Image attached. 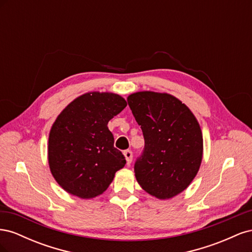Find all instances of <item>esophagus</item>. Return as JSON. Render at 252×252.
<instances>
[{
	"label": "esophagus",
	"instance_id": "34e87169",
	"mask_svg": "<svg viewBox=\"0 0 252 252\" xmlns=\"http://www.w3.org/2000/svg\"><path fill=\"white\" fill-rule=\"evenodd\" d=\"M123 154H124L126 161H127V165H130V163L132 161V152H131V150H125Z\"/></svg>",
	"mask_w": 252,
	"mask_h": 252
}]
</instances>
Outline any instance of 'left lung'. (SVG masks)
Listing matches in <instances>:
<instances>
[{
    "label": "left lung",
    "instance_id": "1",
    "mask_svg": "<svg viewBox=\"0 0 252 252\" xmlns=\"http://www.w3.org/2000/svg\"><path fill=\"white\" fill-rule=\"evenodd\" d=\"M127 102L145 140L134 164L136 181L157 199H171L184 191L200 169L203 135L199 122L184 103L168 94L139 91Z\"/></svg>",
    "mask_w": 252,
    "mask_h": 252
}]
</instances>
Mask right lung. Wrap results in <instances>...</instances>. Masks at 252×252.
<instances>
[{"instance_id":"right-lung-1","label":"right lung","mask_w":252,"mask_h":252,"mask_svg":"<svg viewBox=\"0 0 252 252\" xmlns=\"http://www.w3.org/2000/svg\"><path fill=\"white\" fill-rule=\"evenodd\" d=\"M127 106L111 93H87L68 104L53 123L48 139V164L65 191L81 199L102 194L126 159L114 148L108 122Z\"/></svg>"}]
</instances>
